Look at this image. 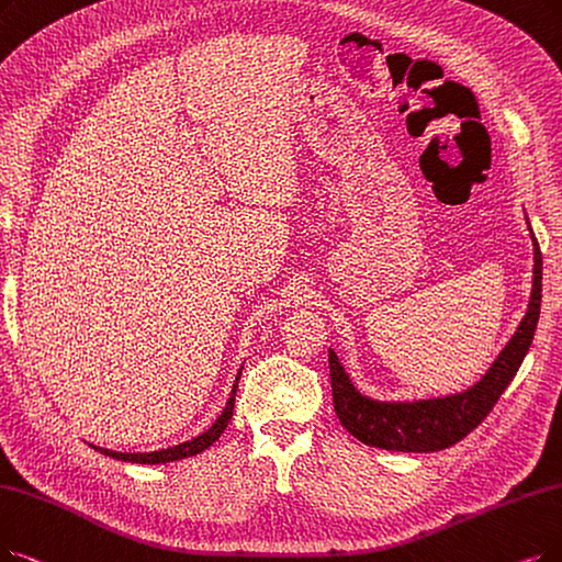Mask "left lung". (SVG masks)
<instances>
[{
	"label": "left lung",
	"mask_w": 562,
	"mask_h": 562,
	"mask_svg": "<svg viewBox=\"0 0 562 562\" xmlns=\"http://www.w3.org/2000/svg\"><path fill=\"white\" fill-rule=\"evenodd\" d=\"M535 244V269H532V293L528 311L516 327L509 344L503 348L496 362L484 373L477 385L461 394L426 398V401H373L362 396L344 367L339 357L329 350V378L336 417L341 419L346 431L352 434L359 442L380 447L392 452H438L445 447L463 440L470 431L477 429L482 419L493 411L496 401L512 383L519 371L524 357L532 344L537 321H540L542 304V251Z\"/></svg>",
	"instance_id": "1"
}]
</instances>
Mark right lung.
I'll return each instance as SVG.
<instances>
[{
	"mask_svg": "<svg viewBox=\"0 0 562 562\" xmlns=\"http://www.w3.org/2000/svg\"><path fill=\"white\" fill-rule=\"evenodd\" d=\"M239 375H241V369L235 378V385H233V392H231V398L226 403V408H223V413L218 415V419L210 426V429L205 434H200L198 438L189 440V442H182V445H175V447H168V450H159V452H145V454H124V452H112V450H103V447H94V450H99L101 454L105 457H112L117 461H128V463H170V461H179V459H187V457H195L200 452H205L210 445H214L218 440V436L226 431V426L233 417V408H235V394H237V383H239Z\"/></svg>",
	"mask_w": 562,
	"mask_h": 562,
	"instance_id": "1",
	"label": "right lung"
}]
</instances>
